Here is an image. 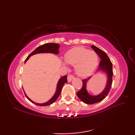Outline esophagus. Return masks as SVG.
Listing matches in <instances>:
<instances>
[{
  "label": "esophagus",
  "instance_id": "1",
  "mask_svg": "<svg viewBox=\"0 0 135 135\" xmlns=\"http://www.w3.org/2000/svg\"><path fill=\"white\" fill-rule=\"evenodd\" d=\"M74 78V76L72 75V74H69V75H68L67 76V80H68V82H71L72 81L73 79Z\"/></svg>",
  "mask_w": 135,
  "mask_h": 135
}]
</instances>
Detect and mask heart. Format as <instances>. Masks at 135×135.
<instances>
[{"label":"heart","instance_id":"obj_1","mask_svg":"<svg viewBox=\"0 0 135 135\" xmlns=\"http://www.w3.org/2000/svg\"><path fill=\"white\" fill-rule=\"evenodd\" d=\"M65 61L68 64L75 65L77 75L85 77L93 72L98 65V56L93 51L84 47H77L67 51Z\"/></svg>","mask_w":135,"mask_h":135}]
</instances>
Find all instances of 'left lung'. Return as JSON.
Returning a JSON list of instances; mask_svg holds the SVG:
<instances>
[{
  "mask_svg": "<svg viewBox=\"0 0 135 135\" xmlns=\"http://www.w3.org/2000/svg\"><path fill=\"white\" fill-rule=\"evenodd\" d=\"M91 47L94 50V51L98 54L100 59H101L97 71H102L103 72L107 74V82L104 90L101 93L97 96H91L90 94L88 93L86 89V85L87 81L89 79L90 77L88 78V79L82 80V88L81 90L76 93V94L83 102L88 104H92L101 102L107 96L111 88L112 82H113L112 78H113V65H112L111 60L109 59L107 54L104 51L100 49L99 48L95 46L92 45Z\"/></svg>",
  "mask_w": 135,
  "mask_h": 135,
  "instance_id": "left-lung-1",
  "label": "left lung"
}]
</instances>
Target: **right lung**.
<instances>
[{
  "mask_svg": "<svg viewBox=\"0 0 135 135\" xmlns=\"http://www.w3.org/2000/svg\"><path fill=\"white\" fill-rule=\"evenodd\" d=\"M59 47H60V45L58 44H53V43H49V44H46L40 46L38 47H37L36 49L32 51L29 56L27 57V58L25 59V63L27 62V60L29 59L30 57L33 55V54H38V53H54V54H58L59 50ZM67 75H64L62 77H61V78L59 79V81L57 83V89H56V91L55 94H54V96L51 99H50L48 102H46L45 103H42V104H40V103H37L33 102L32 100H31L29 97H28L26 94H25V95L26 96L27 98L30 100L31 102H32L33 104H35L37 105H39V106H46V105H50L51 104L56 101V100L58 98L59 96H60V94L61 93V91L62 89V88L63 86V85L65 84V83L67 82Z\"/></svg>",
  "mask_w": 135,
  "mask_h": 135,
  "instance_id": "1",
  "label": "right lung"
}]
</instances>
